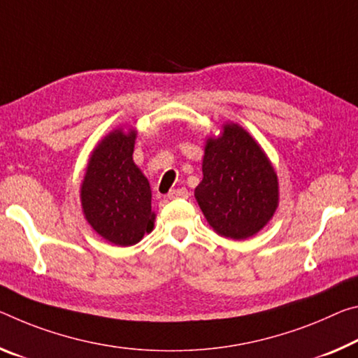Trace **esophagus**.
Wrapping results in <instances>:
<instances>
[{"instance_id":"esophagus-1","label":"esophagus","mask_w":358,"mask_h":358,"mask_svg":"<svg viewBox=\"0 0 358 358\" xmlns=\"http://www.w3.org/2000/svg\"><path fill=\"white\" fill-rule=\"evenodd\" d=\"M189 196V192L186 188H178V189H172L167 194L169 199H186Z\"/></svg>"}]
</instances>
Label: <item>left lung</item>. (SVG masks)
Wrapping results in <instances>:
<instances>
[{"instance_id":"left-lung-1","label":"left lung","mask_w":358,"mask_h":358,"mask_svg":"<svg viewBox=\"0 0 358 358\" xmlns=\"http://www.w3.org/2000/svg\"><path fill=\"white\" fill-rule=\"evenodd\" d=\"M202 181L194 197L217 234L245 241L264 228L279 207V178L268 155L236 122L206 140Z\"/></svg>"}]
</instances>
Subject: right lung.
<instances>
[{"mask_svg": "<svg viewBox=\"0 0 358 358\" xmlns=\"http://www.w3.org/2000/svg\"><path fill=\"white\" fill-rule=\"evenodd\" d=\"M137 130L116 127L89 156L79 199L84 218L106 242L117 247L138 243L155 228L150 181L134 162Z\"/></svg>", "mask_w": 358, "mask_h": 358, "instance_id": "add662e5", "label": "right lung"}]
</instances>
